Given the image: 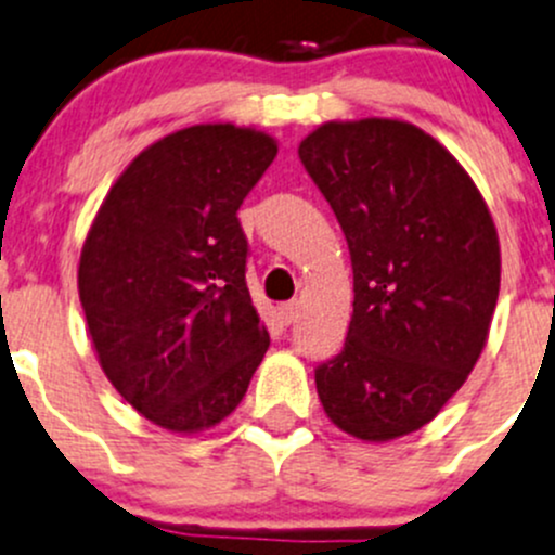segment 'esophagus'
<instances>
[{"label":"esophagus","mask_w":555,"mask_h":555,"mask_svg":"<svg viewBox=\"0 0 555 555\" xmlns=\"http://www.w3.org/2000/svg\"><path fill=\"white\" fill-rule=\"evenodd\" d=\"M298 311H300L298 300H287V304L279 306V313H282V319H284V322H287V324H293L295 319H298Z\"/></svg>","instance_id":"1"}]
</instances>
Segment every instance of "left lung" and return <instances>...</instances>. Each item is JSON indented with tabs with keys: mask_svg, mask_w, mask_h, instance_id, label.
Instances as JSON below:
<instances>
[{
	"mask_svg": "<svg viewBox=\"0 0 555 555\" xmlns=\"http://www.w3.org/2000/svg\"><path fill=\"white\" fill-rule=\"evenodd\" d=\"M298 155L354 271L344 349L313 371L324 413L371 443L416 433L467 382L489 338L500 295L489 206L449 150L411 122H324Z\"/></svg>",
	"mask_w": 555,
	"mask_h": 555,
	"instance_id": "left-lung-1",
	"label": "left lung"
}]
</instances>
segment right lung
Wrapping results in <instances>:
<instances>
[{
  "mask_svg": "<svg viewBox=\"0 0 555 555\" xmlns=\"http://www.w3.org/2000/svg\"><path fill=\"white\" fill-rule=\"evenodd\" d=\"M276 153L231 122L169 133L117 177L82 244L77 289L104 376L171 433L231 416L271 344L236 211Z\"/></svg>",
  "mask_w": 555,
  "mask_h": 555,
  "instance_id": "right-lung-1",
  "label": "right lung"
}]
</instances>
